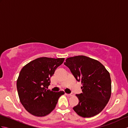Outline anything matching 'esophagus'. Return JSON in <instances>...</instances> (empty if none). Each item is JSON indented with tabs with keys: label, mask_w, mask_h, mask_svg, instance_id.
Listing matches in <instances>:
<instances>
[{
	"label": "esophagus",
	"mask_w": 128,
	"mask_h": 128,
	"mask_svg": "<svg viewBox=\"0 0 128 128\" xmlns=\"http://www.w3.org/2000/svg\"><path fill=\"white\" fill-rule=\"evenodd\" d=\"M66 94V95L67 96H68V97H70V96H72V94Z\"/></svg>",
	"instance_id": "1"
}]
</instances>
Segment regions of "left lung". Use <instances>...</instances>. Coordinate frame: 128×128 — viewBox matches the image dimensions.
I'll return each mask as SVG.
<instances>
[{
    "mask_svg": "<svg viewBox=\"0 0 128 128\" xmlns=\"http://www.w3.org/2000/svg\"><path fill=\"white\" fill-rule=\"evenodd\" d=\"M64 65L82 85V93L76 94L78 104L73 110L78 116L92 117L104 109L111 95L110 74L98 61L84 56L67 58Z\"/></svg>",
    "mask_w": 128,
    "mask_h": 128,
    "instance_id": "obj_1",
    "label": "left lung"
}]
</instances>
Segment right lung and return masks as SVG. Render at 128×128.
<instances>
[{
    "mask_svg": "<svg viewBox=\"0 0 128 128\" xmlns=\"http://www.w3.org/2000/svg\"><path fill=\"white\" fill-rule=\"evenodd\" d=\"M64 58L41 57L30 62L20 71L17 90L21 104L31 114L37 116L48 115L56 105L63 91L55 92L47 90L50 78Z\"/></svg>",
    "mask_w": 128,
    "mask_h": 128,
    "instance_id": "add662e5",
    "label": "right lung"
}]
</instances>
